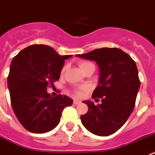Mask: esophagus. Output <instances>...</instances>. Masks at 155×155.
<instances>
[{
  "instance_id": "esophagus-1",
  "label": "esophagus",
  "mask_w": 155,
  "mask_h": 155,
  "mask_svg": "<svg viewBox=\"0 0 155 155\" xmlns=\"http://www.w3.org/2000/svg\"><path fill=\"white\" fill-rule=\"evenodd\" d=\"M81 103V101H78V100H74L73 101V104H79Z\"/></svg>"
}]
</instances>
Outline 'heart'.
Wrapping results in <instances>:
<instances>
[{
  "label": "heart",
  "mask_w": 155,
  "mask_h": 155,
  "mask_svg": "<svg viewBox=\"0 0 155 155\" xmlns=\"http://www.w3.org/2000/svg\"><path fill=\"white\" fill-rule=\"evenodd\" d=\"M79 68H81L83 72H85V70L87 69L88 67L91 66V65H94V64H93V63L90 62V61H80V62H79ZM66 69H67V66H64L62 68H61V75H63V74L64 73V72L66 71ZM82 90H85V87H83V88H81V90H77V91H75V93H76V95H81Z\"/></svg>",
  "instance_id": "heart-1"
}]
</instances>
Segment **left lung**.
Here are the masks:
<instances>
[{
    "label": "left lung",
    "mask_w": 155,
    "mask_h": 155,
    "mask_svg": "<svg viewBox=\"0 0 155 155\" xmlns=\"http://www.w3.org/2000/svg\"><path fill=\"white\" fill-rule=\"evenodd\" d=\"M76 56L96 61L100 68L99 84L92 97L101 98L102 103L95 105L91 101H84L88 111L80 116L82 123L95 135L107 137L115 134L135 106L140 86L135 61L126 52L115 48L95 49Z\"/></svg>",
    "instance_id": "obj_1"
}]
</instances>
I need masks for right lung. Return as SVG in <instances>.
<instances>
[{"label": "right lung", "mask_w": 155, "mask_h": 155, "mask_svg": "<svg viewBox=\"0 0 155 155\" xmlns=\"http://www.w3.org/2000/svg\"><path fill=\"white\" fill-rule=\"evenodd\" d=\"M44 44H33L19 52L12 61L8 77L11 103L16 117L25 130L44 134L58 125L64 107L72 100L65 95L51 96L47 92L60 78L64 60Z\"/></svg>", "instance_id": "right-lung-1"}]
</instances>
